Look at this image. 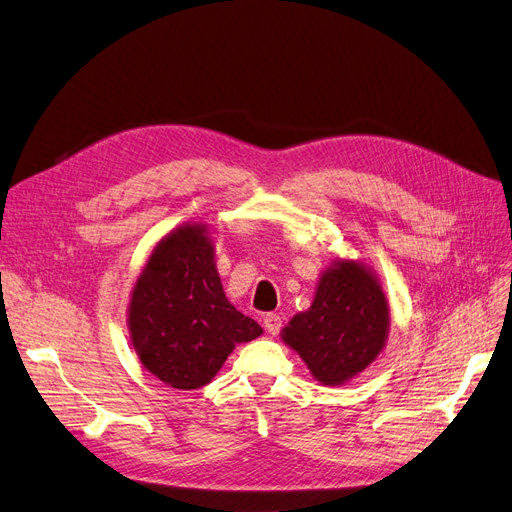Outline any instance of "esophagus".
<instances>
[{
    "label": "esophagus",
    "instance_id": "34e87169",
    "mask_svg": "<svg viewBox=\"0 0 512 512\" xmlns=\"http://www.w3.org/2000/svg\"><path fill=\"white\" fill-rule=\"evenodd\" d=\"M263 326H265L267 334L276 336V334L282 330V317H280L278 313H267V315L263 317Z\"/></svg>",
    "mask_w": 512,
    "mask_h": 512
}]
</instances>
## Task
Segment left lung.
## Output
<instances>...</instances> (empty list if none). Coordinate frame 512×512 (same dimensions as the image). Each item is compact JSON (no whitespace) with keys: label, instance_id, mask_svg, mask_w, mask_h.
<instances>
[{"label":"left lung","instance_id":"obj_1","mask_svg":"<svg viewBox=\"0 0 512 512\" xmlns=\"http://www.w3.org/2000/svg\"><path fill=\"white\" fill-rule=\"evenodd\" d=\"M390 305L371 267L355 259H334L319 276L313 303L294 315L282 340L324 386L357 378L384 351Z\"/></svg>","mask_w":512,"mask_h":512}]
</instances>
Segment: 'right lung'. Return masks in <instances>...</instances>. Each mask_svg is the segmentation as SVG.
Masks as SVG:
<instances>
[{"label": "right lung", "instance_id": "1", "mask_svg": "<svg viewBox=\"0 0 512 512\" xmlns=\"http://www.w3.org/2000/svg\"><path fill=\"white\" fill-rule=\"evenodd\" d=\"M128 332L143 367L176 390L209 384L236 344L263 334L226 299L201 222L178 226L153 247L130 292Z\"/></svg>", "mask_w": 512, "mask_h": 512}]
</instances>
